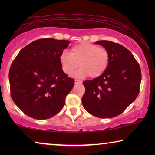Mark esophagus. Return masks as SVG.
<instances>
[{
  "mask_svg": "<svg viewBox=\"0 0 155 155\" xmlns=\"http://www.w3.org/2000/svg\"><path fill=\"white\" fill-rule=\"evenodd\" d=\"M82 83V81L80 80H75V84H81Z\"/></svg>",
  "mask_w": 155,
  "mask_h": 155,
  "instance_id": "esophagus-1",
  "label": "esophagus"
}]
</instances>
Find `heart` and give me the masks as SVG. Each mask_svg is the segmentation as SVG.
I'll return each mask as SVG.
<instances>
[{"label":"heart","instance_id":"1","mask_svg":"<svg viewBox=\"0 0 155 155\" xmlns=\"http://www.w3.org/2000/svg\"><path fill=\"white\" fill-rule=\"evenodd\" d=\"M109 53L102 46L90 43H80L73 46L70 54L63 51L59 57L61 68L67 75H71L79 66L80 68L75 73L78 78L89 75L91 78L101 76L109 64Z\"/></svg>","mask_w":155,"mask_h":155}]
</instances>
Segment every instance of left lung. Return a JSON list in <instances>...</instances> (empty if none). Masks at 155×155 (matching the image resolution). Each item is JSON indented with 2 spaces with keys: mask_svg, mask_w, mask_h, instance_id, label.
Segmentation results:
<instances>
[{
  "mask_svg": "<svg viewBox=\"0 0 155 155\" xmlns=\"http://www.w3.org/2000/svg\"><path fill=\"white\" fill-rule=\"evenodd\" d=\"M109 53V64L101 76L84 80L82 103L92 115L101 118L116 117L137 98L141 82L139 63L128 49L111 41H99Z\"/></svg>",
  "mask_w": 155,
  "mask_h": 155,
  "instance_id": "obj_1",
  "label": "left lung"
}]
</instances>
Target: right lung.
<instances>
[{
  "mask_svg": "<svg viewBox=\"0 0 155 155\" xmlns=\"http://www.w3.org/2000/svg\"><path fill=\"white\" fill-rule=\"evenodd\" d=\"M69 44L68 40L37 39L25 46L12 61L9 71L10 95L27 116L48 119L63 109L75 84L59 61Z\"/></svg>",
  "mask_w": 155,
  "mask_h": 155,
  "instance_id": "1",
  "label": "right lung"
}]
</instances>
